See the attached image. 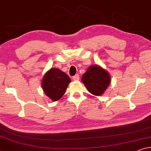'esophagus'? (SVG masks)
Returning <instances> with one entry per match:
<instances>
[{
  "mask_svg": "<svg viewBox=\"0 0 151 151\" xmlns=\"http://www.w3.org/2000/svg\"><path fill=\"white\" fill-rule=\"evenodd\" d=\"M79 79H80V76L78 75V74H76V76H74L73 77V80H76V81H77V80H79Z\"/></svg>",
  "mask_w": 151,
  "mask_h": 151,
  "instance_id": "1",
  "label": "esophagus"
}]
</instances>
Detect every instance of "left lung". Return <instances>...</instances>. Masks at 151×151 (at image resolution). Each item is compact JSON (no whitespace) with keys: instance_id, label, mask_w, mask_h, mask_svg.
<instances>
[{"instance_id":"obj_1","label":"left lung","mask_w":151,"mask_h":151,"mask_svg":"<svg viewBox=\"0 0 151 151\" xmlns=\"http://www.w3.org/2000/svg\"><path fill=\"white\" fill-rule=\"evenodd\" d=\"M82 81L88 91L94 96L102 95L110 83V76L99 66H91L82 77Z\"/></svg>"}]
</instances>
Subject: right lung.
Segmentation results:
<instances>
[{"mask_svg": "<svg viewBox=\"0 0 151 151\" xmlns=\"http://www.w3.org/2000/svg\"><path fill=\"white\" fill-rule=\"evenodd\" d=\"M71 82L69 76L59 69H51L45 73L42 81V87L45 94L53 101L60 99Z\"/></svg>", "mask_w": 151, "mask_h": 151, "instance_id": "obj_1", "label": "right lung"}]
</instances>
